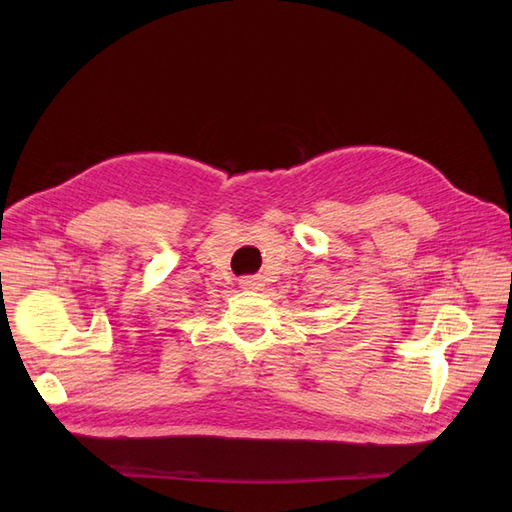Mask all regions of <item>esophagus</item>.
I'll return each mask as SVG.
<instances>
[{
    "instance_id": "esophagus-1",
    "label": "esophagus",
    "mask_w": 512,
    "mask_h": 512,
    "mask_svg": "<svg viewBox=\"0 0 512 512\" xmlns=\"http://www.w3.org/2000/svg\"><path fill=\"white\" fill-rule=\"evenodd\" d=\"M239 284L245 290H260L262 288V277L260 275H245V277H241Z\"/></svg>"
}]
</instances>
